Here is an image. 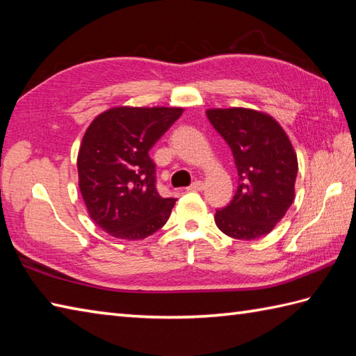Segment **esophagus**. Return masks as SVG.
I'll list each match as a JSON object with an SVG mask.
<instances>
[{"mask_svg":"<svg viewBox=\"0 0 356 356\" xmlns=\"http://www.w3.org/2000/svg\"><path fill=\"white\" fill-rule=\"evenodd\" d=\"M202 188H203V184L200 182V180H195V182H193L190 186L186 188V190L188 191H200Z\"/></svg>","mask_w":356,"mask_h":356,"instance_id":"esophagus-1","label":"esophagus"}]
</instances>
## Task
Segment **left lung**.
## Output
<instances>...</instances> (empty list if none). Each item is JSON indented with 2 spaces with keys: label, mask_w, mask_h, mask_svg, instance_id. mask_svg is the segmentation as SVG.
<instances>
[{
  "label": "left lung",
  "mask_w": 356,
  "mask_h": 356,
  "mask_svg": "<svg viewBox=\"0 0 356 356\" xmlns=\"http://www.w3.org/2000/svg\"><path fill=\"white\" fill-rule=\"evenodd\" d=\"M207 116L229 145L238 174L237 191L216 211V225L238 240L266 236L295 197L298 162L289 138L274 118L255 110L213 108Z\"/></svg>",
  "instance_id": "1"
}]
</instances>
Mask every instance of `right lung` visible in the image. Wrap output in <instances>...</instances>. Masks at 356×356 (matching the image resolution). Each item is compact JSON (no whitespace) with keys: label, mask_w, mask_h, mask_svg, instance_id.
Wrapping results in <instances>:
<instances>
[{"label":"right lung","mask_w":356,"mask_h":356,"mask_svg":"<svg viewBox=\"0 0 356 356\" xmlns=\"http://www.w3.org/2000/svg\"><path fill=\"white\" fill-rule=\"evenodd\" d=\"M182 113L180 107H115L87 128L78 153L79 190L88 216L110 236L140 240L168 220L176 199L157 193L148 151Z\"/></svg>","instance_id":"1"}]
</instances>
